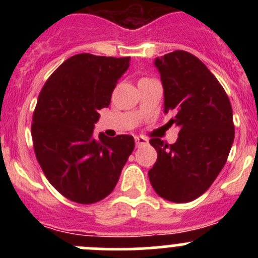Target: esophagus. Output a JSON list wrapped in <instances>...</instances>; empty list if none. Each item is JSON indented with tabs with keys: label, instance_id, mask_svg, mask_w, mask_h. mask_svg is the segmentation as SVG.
<instances>
[{
	"label": "esophagus",
	"instance_id": "34e87169",
	"mask_svg": "<svg viewBox=\"0 0 258 258\" xmlns=\"http://www.w3.org/2000/svg\"><path fill=\"white\" fill-rule=\"evenodd\" d=\"M135 141H136L137 146H144V145L148 144L147 139H145L144 136H136V137H135Z\"/></svg>",
	"mask_w": 258,
	"mask_h": 258
}]
</instances>
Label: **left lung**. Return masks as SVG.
I'll return each instance as SVG.
<instances>
[{
  "mask_svg": "<svg viewBox=\"0 0 258 258\" xmlns=\"http://www.w3.org/2000/svg\"><path fill=\"white\" fill-rule=\"evenodd\" d=\"M165 93L168 123L178 127V139L168 145L151 139L157 161L148 177L158 196L183 204L210 188L227 161L235 139L232 107L225 90L206 64L186 51L155 59Z\"/></svg>",
  "mask_w": 258,
  "mask_h": 258,
  "instance_id": "obj_1",
  "label": "left lung"
}]
</instances>
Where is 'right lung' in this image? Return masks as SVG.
<instances>
[{
	"mask_svg": "<svg viewBox=\"0 0 258 258\" xmlns=\"http://www.w3.org/2000/svg\"><path fill=\"white\" fill-rule=\"evenodd\" d=\"M128 66L130 57L75 54L48 77L38 96L31 126L36 158L49 183L77 204L107 197L135 148L130 135L93 137L98 111L108 107Z\"/></svg>",
	"mask_w": 258,
	"mask_h": 258,
	"instance_id": "right-lung-1",
	"label": "right lung"
}]
</instances>
